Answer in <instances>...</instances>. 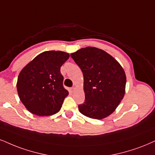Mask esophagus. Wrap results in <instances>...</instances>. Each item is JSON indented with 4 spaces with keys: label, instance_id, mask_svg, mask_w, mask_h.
<instances>
[{
    "label": "esophagus",
    "instance_id": "34e87169",
    "mask_svg": "<svg viewBox=\"0 0 155 155\" xmlns=\"http://www.w3.org/2000/svg\"><path fill=\"white\" fill-rule=\"evenodd\" d=\"M74 91H75V87H72L70 88V91H71V92H74Z\"/></svg>",
    "mask_w": 155,
    "mask_h": 155
}]
</instances>
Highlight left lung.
Returning a JSON list of instances; mask_svg holds the SVG:
<instances>
[{
	"mask_svg": "<svg viewBox=\"0 0 155 155\" xmlns=\"http://www.w3.org/2000/svg\"><path fill=\"white\" fill-rule=\"evenodd\" d=\"M70 56L84 77L85 102L79 111L87 117L102 119L117 108L125 93L124 70L112 56L102 49L85 47Z\"/></svg>",
	"mask_w": 155,
	"mask_h": 155,
	"instance_id": "1",
	"label": "left lung"
}]
</instances>
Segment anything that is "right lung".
<instances>
[{
    "label": "right lung",
    "mask_w": 155,
    "mask_h": 155,
    "mask_svg": "<svg viewBox=\"0 0 155 155\" xmlns=\"http://www.w3.org/2000/svg\"><path fill=\"white\" fill-rule=\"evenodd\" d=\"M69 57L64 51H44L23 68L16 87L19 98L28 111L50 116L60 110L68 95L60 68Z\"/></svg>",
    "instance_id": "obj_1"
}]
</instances>
